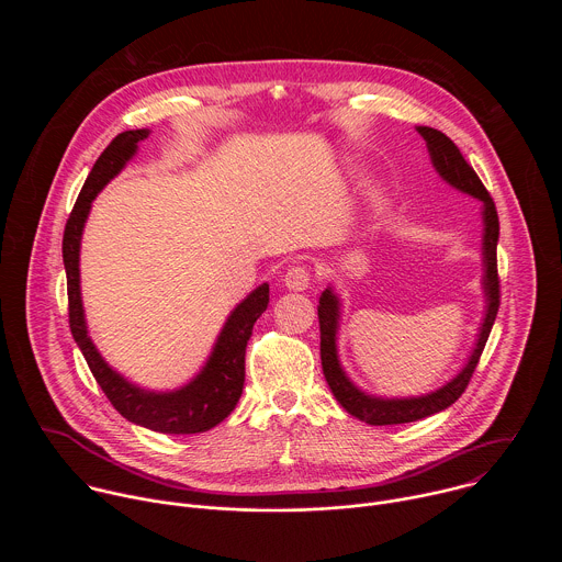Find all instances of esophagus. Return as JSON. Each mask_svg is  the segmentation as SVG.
Instances as JSON below:
<instances>
[{
  "instance_id": "34e87169",
  "label": "esophagus",
  "mask_w": 562,
  "mask_h": 562,
  "mask_svg": "<svg viewBox=\"0 0 562 562\" xmlns=\"http://www.w3.org/2000/svg\"><path fill=\"white\" fill-rule=\"evenodd\" d=\"M284 284H286V289H291V291H304V289H308V284H311V271H308V267H291V269L284 273Z\"/></svg>"
}]
</instances>
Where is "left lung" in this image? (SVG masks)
<instances>
[{"label":"left lung","instance_id":"1","mask_svg":"<svg viewBox=\"0 0 562 562\" xmlns=\"http://www.w3.org/2000/svg\"><path fill=\"white\" fill-rule=\"evenodd\" d=\"M418 133L425 137L431 162L436 171L458 191L469 193L477 200H483L485 204V291H487V313H485V323L480 327L477 345L467 362V367L442 389L420 395V397H405V400H384V397H371L364 395L360 389H356L345 371L340 369L338 353H336V329H338V317H340V306L338 297L334 295L331 289H325L323 295H319L317 304V319H319V358H323V371L325 378L336 395L338 403L358 420L367 425H403V423H414L427 416H434L447 407H451L456 400L464 393L480 356H483V349L487 345V338L492 334L494 319L501 306V278H498V258H496V247H498V211L496 204L485 189V184L480 182L477 173L473 167L462 157L460 148L438 128L431 126H418Z\"/></svg>","mask_w":562,"mask_h":562}]
</instances>
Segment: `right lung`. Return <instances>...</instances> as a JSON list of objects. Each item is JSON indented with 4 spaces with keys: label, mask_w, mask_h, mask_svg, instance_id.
Wrapping results in <instances>:
<instances>
[{
    "label": "right lung",
    "mask_w": 562,
    "mask_h": 562,
    "mask_svg": "<svg viewBox=\"0 0 562 562\" xmlns=\"http://www.w3.org/2000/svg\"><path fill=\"white\" fill-rule=\"evenodd\" d=\"M146 137L148 131L144 128L124 131L113 137V142L98 157V162L93 165L66 220L61 256L68 291V325L79 351L85 353L93 378L111 400V405L128 423L159 434H202L220 425L235 409L239 395H243L247 342L251 338L256 319L267 311L269 284L258 286L245 302L235 306L206 367L193 382L171 393L144 391L126 382L102 360L87 334L82 297H79V243H82V231L91 211V202L124 169V165L135 155L137 144Z\"/></svg>",
    "instance_id": "obj_1"
}]
</instances>
